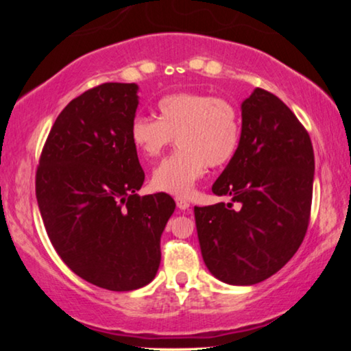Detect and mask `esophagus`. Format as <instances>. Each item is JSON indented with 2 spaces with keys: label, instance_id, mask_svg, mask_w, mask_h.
<instances>
[{
  "label": "esophagus",
  "instance_id": "obj_1",
  "mask_svg": "<svg viewBox=\"0 0 351 351\" xmlns=\"http://www.w3.org/2000/svg\"><path fill=\"white\" fill-rule=\"evenodd\" d=\"M176 203H177V208L182 210H186L190 208V203L185 198H176Z\"/></svg>",
  "mask_w": 351,
  "mask_h": 351
}]
</instances>
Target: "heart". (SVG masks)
<instances>
[{
    "mask_svg": "<svg viewBox=\"0 0 351 351\" xmlns=\"http://www.w3.org/2000/svg\"><path fill=\"white\" fill-rule=\"evenodd\" d=\"M156 108L158 119L137 114L129 126L131 143L147 160L160 156L177 138L180 150L153 171L155 190L189 195L206 165L222 167L237 155L241 119L230 100L203 93H176L162 97Z\"/></svg>",
    "mask_w": 351,
    "mask_h": 351,
    "instance_id": "b5f03b06",
    "label": "heart"
}]
</instances>
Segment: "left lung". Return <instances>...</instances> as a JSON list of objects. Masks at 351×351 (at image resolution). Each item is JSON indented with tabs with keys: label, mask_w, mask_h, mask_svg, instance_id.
Listing matches in <instances>:
<instances>
[{
	"label": "left lung",
	"mask_w": 351,
	"mask_h": 351,
	"mask_svg": "<svg viewBox=\"0 0 351 351\" xmlns=\"http://www.w3.org/2000/svg\"><path fill=\"white\" fill-rule=\"evenodd\" d=\"M241 119L237 155L213 185L232 203L195 208V222L208 270L227 285L251 286L281 270L304 241L315 155L305 128L268 90L256 88L243 100Z\"/></svg>",
	"instance_id": "left-lung-1"
}]
</instances>
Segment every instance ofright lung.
I'll return each mask as SVG.
<instances>
[{"label":"right lung","mask_w":351,"mask_h":351,"mask_svg":"<svg viewBox=\"0 0 351 351\" xmlns=\"http://www.w3.org/2000/svg\"><path fill=\"white\" fill-rule=\"evenodd\" d=\"M136 83H105L57 117L36 171V199L47 237L65 265L90 285L134 291L155 278L160 241L176 203L138 196L145 180L129 126Z\"/></svg>","instance_id":"right-lung-1"}]
</instances>
